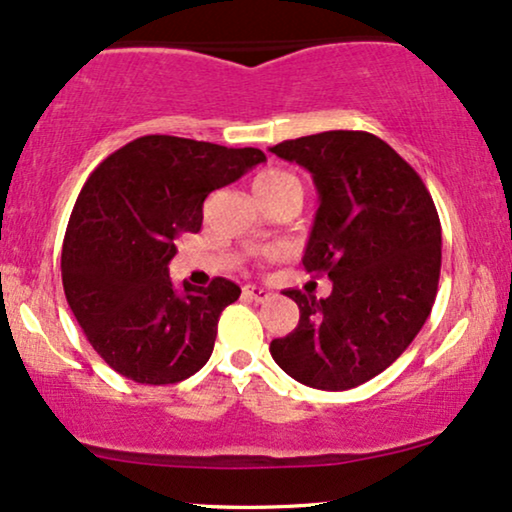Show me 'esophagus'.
I'll list each match as a JSON object with an SVG mask.
<instances>
[{"label": "esophagus", "mask_w": 512, "mask_h": 512, "mask_svg": "<svg viewBox=\"0 0 512 512\" xmlns=\"http://www.w3.org/2000/svg\"><path fill=\"white\" fill-rule=\"evenodd\" d=\"M243 293L250 297V300H255V302H269L271 297H274V293H271V290H267V288H260V286H245L243 288Z\"/></svg>", "instance_id": "34e87169"}]
</instances>
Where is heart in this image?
I'll return each mask as SVG.
<instances>
[{
    "label": "heart",
    "mask_w": 512,
    "mask_h": 512,
    "mask_svg": "<svg viewBox=\"0 0 512 512\" xmlns=\"http://www.w3.org/2000/svg\"><path fill=\"white\" fill-rule=\"evenodd\" d=\"M252 191L260 200L286 196V193H300L302 196V184L295 174L286 170H264L252 181Z\"/></svg>",
    "instance_id": "heart-1"
}]
</instances>
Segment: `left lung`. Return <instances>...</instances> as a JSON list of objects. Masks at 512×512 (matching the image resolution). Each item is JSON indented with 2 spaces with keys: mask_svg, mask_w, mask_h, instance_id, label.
<instances>
[{
  "mask_svg": "<svg viewBox=\"0 0 512 512\" xmlns=\"http://www.w3.org/2000/svg\"><path fill=\"white\" fill-rule=\"evenodd\" d=\"M319 191L302 264L328 297L283 290L300 321L269 352L297 383L349 390L383 373L428 321L442 269V226L418 172L368 132L312 134L271 146Z\"/></svg>",
  "mask_w": 512,
  "mask_h": 512,
  "instance_id": "obj_1",
  "label": "left lung"
}]
</instances>
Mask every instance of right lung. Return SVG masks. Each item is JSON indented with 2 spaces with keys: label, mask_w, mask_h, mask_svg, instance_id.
Wrapping results in <instances>:
<instances>
[{
  "label": "right lung",
  "mask_w": 512,
  "mask_h": 512,
  "mask_svg": "<svg viewBox=\"0 0 512 512\" xmlns=\"http://www.w3.org/2000/svg\"><path fill=\"white\" fill-rule=\"evenodd\" d=\"M267 160L167 134L129 141L92 172L70 215L61 252L66 300L89 345L141 385H172L208 364L234 281L174 288L177 238L196 234L215 189Z\"/></svg>",
  "instance_id": "add662e5"
}]
</instances>
